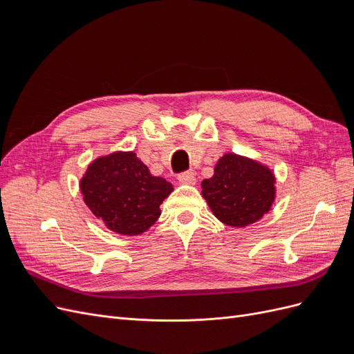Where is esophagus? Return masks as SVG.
Instances as JSON below:
<instances>
[{
	"label": "esophagus",
	"instance_id": "obj_1",
	"mask_svg": "<svg viewBox=\"0 0 354 354\" xmlns=\"http://www.w3.org/2000/svg\"><path fill=\"white\" fill-rule=\"evenodd\" d=\"M178 181L181 185H195L196 183V178L195 174L190 173V171H186V173H181L178 176Z\"/></svg>",
	"mask_w": 354,
	"mask_h": 354
}]
</instances>
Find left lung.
I'll use <instances>...</instances> for the list:
<instances>
[{"label":"left lung","mask_w":354,"mask_h":354,"mask_svg":"<svg viewBox=\"0 0 354 354\" xmlns=\"http://www.w3.org/2000/svg\"><path fill=\"white\" fill-rule=\"evenodd\" d=\"M272 171L254 159L226 153L214 176L202 181V196L221 223L245 227L269 212L276 196Z\"/></svg>","instance_id":"1"}]
</instances>
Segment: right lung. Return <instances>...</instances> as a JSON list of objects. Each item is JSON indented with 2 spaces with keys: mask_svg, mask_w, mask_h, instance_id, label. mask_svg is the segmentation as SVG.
<instances>
[{
  "mask_svg": "<svg viewBox=\"0 0 354 354\" xmlns=\"http://www.w3.org/2000/svg\"><path fill=\"white\" fill-rule=\"evenodd\" d=\"M84 202L106 227L136 236L159 218V205L173 185L155 177L134 152H115L97 158L81 178Z\"/></svg>",
  "mask_w": 354,
  "mask_h": 354,
  "instance_id": "right-lung-1",
  "label": "right lung"
}]
</instances>
